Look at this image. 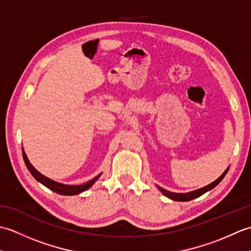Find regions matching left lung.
<instances>
[{"mask_svg":"<svg viewBox=\"0 0 251 251\" xmlns=\"http://www.w3.org/2000/svg\"><path fill=\"white\" fill-rule=\"evenodd\" d=\"M227 170H228V168H227V169L226 170V172L223 173V174L220 176V177L218 178L216 181H214V182L210 183V184H208L207 186H205V188H201V189H199V190L193 191V192H189V193H173V192H169V191H167V190L162 189L161 186H157V188H158V190L161 191L165 196L169 197L170 200L179 201H192V200L196 199V197H199V196L202 195L204 193H206V192L210 191L211 189H214L215 186H217L218 184H219V183L221 182V181H222V179L225 178V176L226 175Z\"/></svg>","mask_w":251,"mask_h":251,"instance_id":"obj_1","label":"left lung"}]
</instances>
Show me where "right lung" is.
I'll return each mask as SVG.
<instances>
[{
	"label": "right lung",
	"mask_w": 251,
	"mask_h": 251,
	"mask_svg": "<svg viewBox=\"0 0 251 251\" xmlns=\"http://www.w3.org/2000/svg\"><path fill=\"white\" fill-rule=\"evenodd\" d=\"M23 156H24V161H25V166H26V168L29 169V172L31 173V175L33 176V177L37 181H39V182H41L42 184H44L45 186H47V188L50 189L51 191H54V192H56V193L61 194V195H75V194L82 193V192L89 189L100 176L99 175V176H97V177H95L94 179L88 181V182L79 184V185H68V184L58 183V182H56V181L49 179L47 177H45V176H43V175L37 172V170L30 164L29 159H28V157H26L25 153L24 151H23Z\"/></svg>",
	"instance_id": "obj_1"
}]
</instances>
